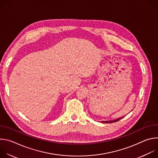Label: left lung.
I'll return each instance as SVG.
<instances>
[{
  "label": "left lung",
  "instance_id": "1",
  "mask_svg": "<svg viewBox=\"0 0 158 158\" xmlns=\"http://www.w3.org/2000/svg\"><path fill=\"white\" fill-rule=\"evenodd\" d=\"M119 118V119H115V120H114V121H102V123H115V122H117V121H119L121 118Z\"/></svg>",
  "mask_w": 158,
  "mask_h": 158
}]
</instances>
